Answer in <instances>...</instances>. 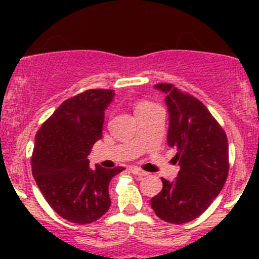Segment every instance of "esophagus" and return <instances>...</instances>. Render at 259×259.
<instances>
[{
	"label": "esophagus",
	"mask_w": 259,
	"mask_h": 259,
	"mask_svg": "<svg viewBox=\"0 0 259 259\" xmlns=\"http://www.w3.org/2000/svg\"><path fill=\"white\" fill-rule=\"evenodd\" d=\"M130 171H132L133 174H135V176H139V177H144L148 174L146 171H143L142 169L137 168V166H132V168H130Z\"/></svg>",
	"instance_id": "esophagus-1"
}]
</instances>
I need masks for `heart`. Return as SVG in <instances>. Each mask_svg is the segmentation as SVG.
Returning <instances> with one entry per match:
<instances>
[{
  "instance_id": "b5f03b06",
  "label": "heart",
  "mask_w": 259,
  "mask_h": 259,
  "mask_svg": "<svg viewBox=\"0 0 259 259\" xmlns=\"http://www.w3.org/2000/svg\"><path fill=\"white\" fill-rule=\"evenodd\" d=\"M146 106H151V105H150V104H148V103H140V104H138L137 109H140V108H146Z\"/></svg>"
}]
</instances>
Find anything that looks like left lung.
<instances>
[{
  "label": "left lung",
  "instance_id": "1",
  "mask_svg": "<svg viewBox=\"0 0 259 259\" xmlns=\"http://www.w3.org/2000/svg\"><path fill=\"white\" fill-rule=\"evenodd\" d=\"M154 88L165 94L168 145L177 150L180 169L171 182L161 178L163 189L150 205L163 221L183 224L199 217L221 193L228 176V140L199 100L170 83Z\"/></svg>",
  "mask_w": 259,
  "mask_h": 259
}]
</instances>
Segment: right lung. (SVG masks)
Returning <instances> with one entry per match:
<instances>
[{"instance_id": "right-lung-1", "label": "right lung", "mask_w": 259, "mask_h": 259, "mask_svg": "<svg viewBox=\"0 0 259 259\" xmlns=\"http://www.w3.org/2000/svg\"><path fill=\"white\" fill-rule=\"evenodd\" d=\"M114 96V90L101 89L79 94L64 101L36 134L33 178L52 209L72 223H93L108 211L110 180L124 170L89 166Z\"/></svg>"}]
</instances>
